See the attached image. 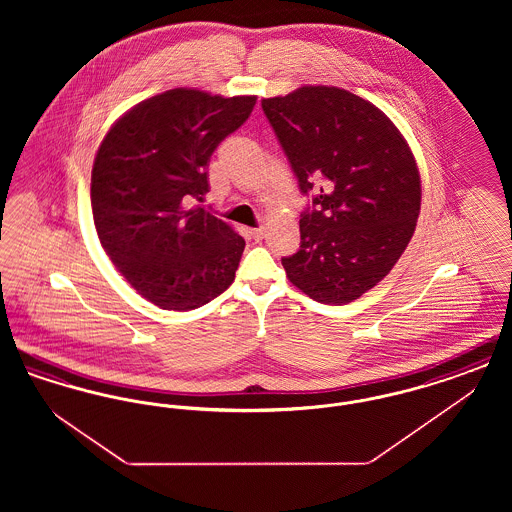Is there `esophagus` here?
Returning <instances> with one entry per match:
<instances>
[{
	"instance_id": "obj_1",
	"label": "esophagus",
	"mask_w": 512,
	"mask_h": 512,
	"mask_svg": "<svg viewBox=\"0 0 512 512\" xmlns=\"http://www.w3.org/2000/svg\"><path fill=\"white\" fill-rule=\"evenodd\" d=\"M251 236L253 240H261L265 236V226H259V228H251Z\"/></svg>"
}]
</instances>
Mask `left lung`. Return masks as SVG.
Returning <instances> with one entry per match:
<instances>
[{
    "mask_svg": "<svg viewBox=\"0 0 512 512\" xmlns=\"http://www.w3.org/2000/svg\"><path fill=\"white\" fill-rule=\"evenodd\" d=\"M303 195L301 245L282 259L295 288L345 305L388 276L411 242L420 174L397 126L370 101L303 86L261 101Z\"/></svg>",
    "mask_w": 512,
    "mask_h": 512,
    "instance_id": "8db88e82",
    "label": "left lung"
}]
</instances>
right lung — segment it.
Segmentation results:
<instances>
[{
  "label": "right lung",
  "mask_w": 512,
  "mask_h": 512,
  "mask_svg": "<svg viewBox=\"0 0 512 512\" xmlns=\"http://www.w3.org/2000/svg\"><path fill=\"white\" fill-rule=\"evenodd\" d=\"M255 99L174 88L124 113L99 146V242L126 282L161 309L192 311L234 282L244 238L188 205L209 192V159L247 121Z\"/></svg>",
  "instance_id": "right-lung-1"
}]
</instances>
